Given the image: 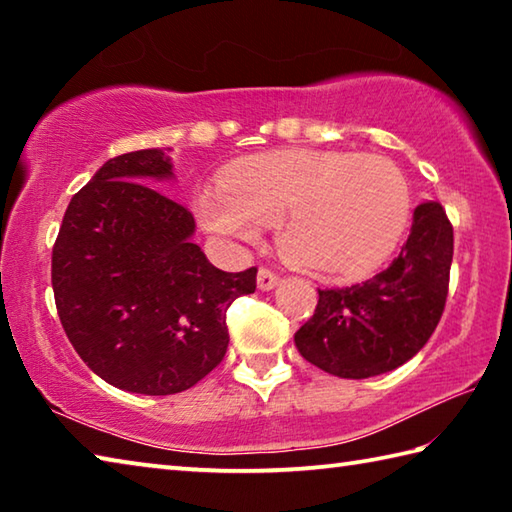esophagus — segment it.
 Here are the masks:
<instances>
[{
  "label": "esophagus",
  "mask_w": 512,
  "mask_h": 512,
  "mask_svg": "<svg viewBox=\"0 0 512 512\" xmlns=\"http://www.w3.org/2000/svg\"><path fill=\"white\" fill-rule=\"evenodd\" d=\"M277 282H280V277H277V273H273L271 268H266V266L259 268V273H257V287L259 289L271 291V289L277 287Z\"/></svg>",
  "instance_id": "34e87169"
}]
</instances>
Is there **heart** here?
<instances>
[{
    "instance_id": "heart-1",
    "label": "heart",
    "mask_w": 512,
    "mask_h": 512,
    "mask_svg": "<svg viewBox=\"0 0 512 512\" xmlns=\"http://www.w3.org/2000/svg\"><path fill=\"white\" fill-rule=\"evenodd\" d=\"M203 228L248 246L282 221L291 264L329 280H359L393 255L411 221V189L381 155L287 149L232 162L219 185L194 192Z\"/></svg>"
}]
</instances>
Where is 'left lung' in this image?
I'll return each mask as SVG.
<instances>
[{
    "mask_svg": "<svg viewBox=\"0 0 512 512\" xmlns=\"http://www.w3.org/2000/svg\"><path fill=\"white\" fill-rule=\"evenodd\" d=\"M454 230L443 205L415 207L411 235L386 271L345 289H318L314 316L293 341L329 375L366 379L413 359L443 316Z\"/></svg>",
    "mask_w": 512,
    "mask_h": 512,
    "instance_id": "left-lung-1",
    "label": "left lung"
}]
</instances>
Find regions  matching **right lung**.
<instances>
[{
  "label": "right lung",
  "mask_w": 512,
  "mask_h": 512,
  "mask_svg": "<svg viewBox=\"0 0 512 512\" xmlns=\"http://www.w3.org/2000/svg\"><path fill=\"white\" fill-rule=\"evenodd\" d=\"M167 151L117 155L74 194L51 255L56 309L88 368L128 393L173 395L228 350L225 311L257 268L225 273L192 237V212L155 189Z\"/></svg>",
  "instance_id": "add662e5"
}]
</instances>
